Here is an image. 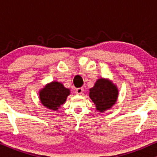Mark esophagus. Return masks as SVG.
Here are the masks:
<instances>
[{"label": "esophagus", "mask_w": 157, "mask_h": 157, "mask_svg": "<svg viewBox=\"0 0 157 157\" xmlns=\"http://www.w3.org/2000/svg\"><path fill=\"white\" fill-rule=\"evenodd\" d=\"M82 92H83V88H77L75 90V93H76V94H82Z\"/></svg>", "instance_id": "1"}]
</instances>
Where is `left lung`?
Instances as JSON below:
<instances>
[{"mask_svg":"<svg viewBox=\"0 0 157 157\" xmlns=\"http://www.w3.org/2000/svg\"><path fill=\"white\" fill-rule=\"evenodd\" d=\"M118 94L116 85L105 78L98 79L94 87L89 89V97L100 112L110 109L116 103Z\"/></svg>","mask_w":157,"mask_h":157,"instance_id":"left-lung-1","label":"left lung"}]
</instances>
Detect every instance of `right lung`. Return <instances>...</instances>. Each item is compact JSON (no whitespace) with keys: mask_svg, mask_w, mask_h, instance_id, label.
Returning a JSON list of instances; mask_svg holds the SVG:
<instances>
[{"mask_svg":"<svg viewBox=\"0 0 157 157\" xmlns=\"http://www.w3.org/2000/svg\"><path fill=\"white\" fill-rule=\"evenodd\" d=\"M70 94V90L64 87L61 82L53 81L46 85L39 91L41 103L47 109L57 111L58 108L66 102Z\"/></svg>","mask_w":157,"mask_h":157,"instance_id":"right-lung-1","label":"right lung"}]
</instances>
